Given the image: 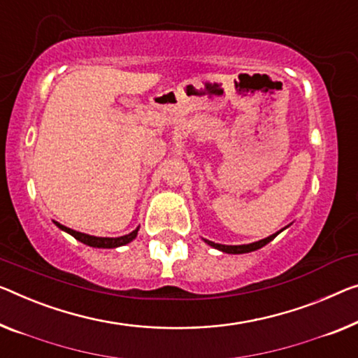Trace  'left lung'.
<instances>
[{"instance_id":"1","label":"left lung","mask_w":358,"mask_h":358,"mask_svg":"<svg viewBox=\"0 0 358 358\" xmlns=\"http://www.w3.org/2000/svg\"><path fill=\"white\" fill-rule=\"evenodd\" d=\"M287 227H289V225H287ZM281 231H276L275 234H271V236H268V238L260 239V241H255V243H250V244H241V246H225V244H217V243L207 241V239H204V241L209 244V246L222 250V252H225V254H248V252H252V250H257L260 248H264L265 244H268L270 241H273V239L278 236Z\"/></svg>"}]
</instances>
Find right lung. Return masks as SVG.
I'll list each match as a JSON object with an SVG mask.
<instances>
[{
  "label": "right lung",
  "mask_w": 358,
  "mask_h": 358,
  "mask_svg": "<svg viewBox=\"0 0 358 358\" xmlns=\"http://www.w3.org/2000/svg\"><path fill=\"white\" fill-rule=\"evenodd\" d=\"M55 225L59 228V230L66 231L69 234H72L73 238L77 239V241L87 244V246H92V248H99V249H114V248H120V246H125V244L131 243L133 239L136 238L138 230H140V227L136 228V230H133L131 233L125 234V236H119V238H98V236H90L87 233H80L76 230H71V228L61 225V223L55 222Z\"/></svg>",
  "instance_id": "1"
}]
</instances>
